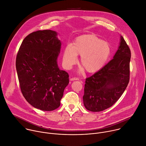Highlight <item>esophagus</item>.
Wrapping results in <instances>:
<instances>
[{
  "instance_id": "obj_1",
  "label": "esophagus",
  "mask_w": 146,
  "mask_h": 146,
  "mask_svg": "<svg viewBox=\"0 0 146 146\" xmlns=\"http://www.w3.org/2000/svg\"><path fill=\"white\" fill-rule=\"evenodd\" d=\"M79 80V79L78 78H76V77H74V78H70V80L71 81H73V80Z\"/></svg>"
}]
</instances>
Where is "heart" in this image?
Returning a JSON list of instances; mask_svg holds the SVG:
<instances>
[{"instance_id": "b5f03b06", "label": "heart", "mask_w": 146, "mask_h": 146, "mask_svg": "<svg viewBox=\"0 0 146 146\" xmlns=\"http://www.w3.org/2000/svg\"><path fill=\"white\" fill-rule=\"evenodd\" d=\"M111 50L109 43L96 35H82L75 39L72 45L68 44L65 47L63 64L66 69H70L76 63L79 55L80 64L87 72L95 73L106 64Z\"/></svg>"}]
</instances>
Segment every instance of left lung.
<instances>
[{
  "label": "left lung",
  "instance_id": "left-lung-1",
  "mask_svg": "<svg viewBox=\"0 0 146 146\" xmlns=\"http://www.w3.org/2000/svg\"><path fill=\"white\" fill-rule=\"evenodd\" d=\"M131 50L123 36L118 50L101 70L86 79L83 101L91 111L111 107L122 96L129 81Z\"/></svg>",
  "mask_w": 146,
  "mask_h": 146
}]
</instances>
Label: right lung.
Instances as JSON below:
<instances>
[{
    "instance_id": "add662e5",
    "label": "right lung",
    "mask_w": 146,
    "mask_h": 146,
    "mask_svg": "<svg viewBox=\"0 0 146 146\" xmlns=\"http://www.w3.org/2000/svg\"><path fill=\"white\" fill-rule=\"evenodd\" d=\"M50 30L38 31L23 40L16 58L21 92L34 108L52 111L59 108L69 75L60 70L57 57L61 41Z\"/></svg>"
}]
</instances>
